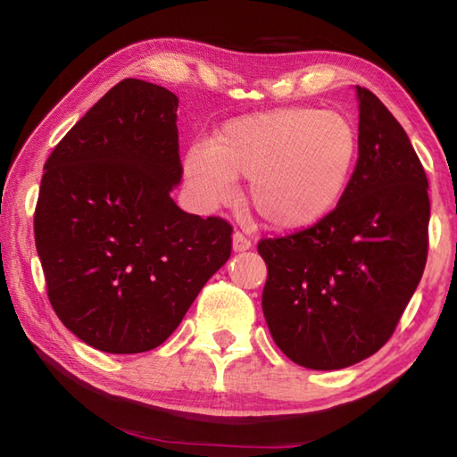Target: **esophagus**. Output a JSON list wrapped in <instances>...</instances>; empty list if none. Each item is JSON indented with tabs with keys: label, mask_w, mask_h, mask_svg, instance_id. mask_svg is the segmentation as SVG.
Listing matches in <instances>:
<instances>
[{
	"label": "esophagus",
	"mask_w": 457,
	"mask_h": 457,
	"mask_svg": "<svg viewBox=\"0 0 457 457\" xmlns=\"http://www.w3.org/2000/svg\"><path fill=\"white\" fill-rule=\"evenodd\" d=\"M231 247H234V252H245L252 247V242L242 234V231H234V236H231Z\"/></svg>",
	"instance_id": "esophagus-1"
}]
</instances>
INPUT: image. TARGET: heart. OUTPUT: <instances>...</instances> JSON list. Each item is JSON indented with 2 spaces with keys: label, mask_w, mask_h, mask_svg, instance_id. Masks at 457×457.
I'll use <instances>...</instances> for the list:
<instances>
[{
  "label": "heart",
  "mask_w": 457,
  "mask_h": 457,
  "mask_svg": "<svg viewBox=\"0 0 457 457\" xmlns=\"http://www.w3.org/2000/svg\"><path fill=\"white\" fill-rule=\"evenodd\" d=\"M357 159L345 114L288 106L228 120L210 146L185 153L183 173L207 205L229 199L234 179H250L245 201L268 228L303 231L337 210Z\"/></svg>",
  "instance_id": "heart-1"
}]
</instances>
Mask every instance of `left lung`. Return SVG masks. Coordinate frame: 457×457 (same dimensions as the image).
Instances as JSON below:
<instances>
[{
	"instance_id": "left-lung-1",
	"label": "left lung",
	"mask_w": 457,
	"mask_h": 457,
	"mask_svg": "<svg viewBox=\"0 0 457 457\" xmlns=\"http://www.w3.org/2000/svg\"><path fill=\"white\" fill-rule=\"evenodd\" d=\"M359 100L349 189L311 229L262 239L270 335L300 367L337 370L389 340L428 260V177L403 127L373 92Z\"/></svg>"
}]
</instances>
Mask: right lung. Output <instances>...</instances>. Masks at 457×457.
I'll use <instances>...</instances> for the list:
<instances>
[{"label":"right lung","instance_id":"obj_1","mask_svg":"<svg viewBox=\"0 0 457 457\" xmlns=\"http://www.w3.org/2000/svg\"><path fill=\"white\" fill-rule=\"evenodd\" d=\"M177 98L127 79L46 161L34 215L48 298L95 349L135 354L173 335L231 253V226L183 212Z\"/></svg>","mask_w":457,"mask_h":457}]
</instances>
